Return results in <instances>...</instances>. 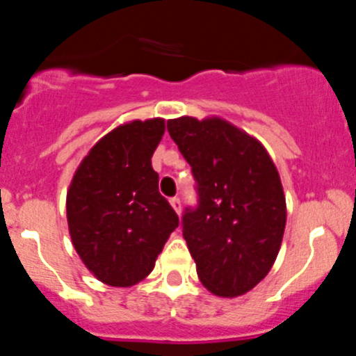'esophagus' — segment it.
<instances>
[{"mask_svg": "<svg viewBox=\"0 0 356 356\" xmlns=\"http://www.w3.org/2000/svg\"><path fill=\"white\" fill-rule=\"evenodd\" d=\"M169 203H171V207L172 209H175V212L176 213H180L181 212V201H180V197H171V200H169Z\"/></svg>", "mask_w": 356, "mask_h": 356, "instance_id": "1", "label": "esophagus"}]
</instances>
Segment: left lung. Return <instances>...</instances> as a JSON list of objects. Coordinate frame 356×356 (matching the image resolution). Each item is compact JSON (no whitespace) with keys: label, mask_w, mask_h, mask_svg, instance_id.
I'll use <instances>...</instances> for the list:
<instances>
[{"label":"left lung","mask_w":356,"mask_h":356,"mask_svg":"<svg viewBox=\"0 0 356 356\" xmlns=\"http://www.w3.org/2000/svg\"><path fill=\"white\" fill-rule=\"evenodd\" d=\"M196 180L197 205L181 216L201 284L241 296L266 278L284 238L285 196L262 144L221 119L168 121Z\"/></svg>","instance_id":"obj_1"}]
</instances>
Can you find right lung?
<instances>
[{
	"instance_id": "1",
	"label": "right lung",
	"mask_w": 356,
	"mask_h": 356,
	"mask_svg": "<svg viewBox=\"0 0 356 356\" xmlns=\"http://www.w3.org/2000/svg\"><path fill=\"white\" fill-rule=\"evenodd\" d=\"M163 130L162 119L112 130L89 151L69 187L74 250L89 271L112 287H130L146 278L178 226L151 168Z\"/></svg>"
}]
</instances>
